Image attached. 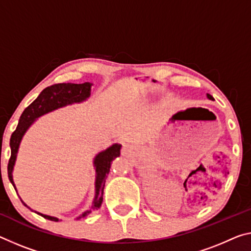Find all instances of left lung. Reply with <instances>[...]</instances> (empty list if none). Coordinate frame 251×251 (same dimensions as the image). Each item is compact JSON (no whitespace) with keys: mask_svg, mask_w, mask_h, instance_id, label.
<instances>
[{"mask_svg":"<svg viewBox=\"0 0 251 251\" xmlns=\"http://www.w3.org/2000/svg\"><path fill=\"white\" fill-rule=\"evenodd\" d=\"M206 97H208L209 99H211V100H213V97L210 94H206Z\"/></svg>","mask_w":251,"mask_h":251,"instance_id":"8db88e82","label":"left lung"}]
</instances>
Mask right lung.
<instances>
[{"label": "right lung", "instance_id": "right-lung-1", "mask_svg": "<svg viewBox=\"0 0 251 251\" xmlns=\"http://www.w3.org/2000/svg\"><path fill=\"white\" fill-rule=\"evenodd\" d=\"M91 85H93V83L90 82H68L57 83V85L47 87L46 89H43L41 91V94L39 95L38 98L35 99L32 104L27 106L25 111H23L21 117L19 119L17 129L12 133L10 138L11 157L9 160V164H7V176H9V180L12 184H13L15 191H17V188H15L12 172H13L15 160H17L20 143H21L22 137L25 136V134L26 130L29 129V127L33 124L35 119L41 117L42 115H46L48 113H50V111L61 108V107H65L67 105L78 104V102L87 100V99L90 97ZM121 144H113L109 146L108 149L102 151V152H99L96 156H95L94 166L95 170H96V182H95V188H96L95 190H96V193H95V198L90 209L80 214L79 217H77V219L88 217L91 212L100 208V205L102 203V194H104L105 182L107 176H108L111 162L121 155ZM22 203L25 204L26 208H29L23 201ZM34 212L40 214V216L43 218L48 219V220L59 221V219L55 217L47 216V214H42L37 211Z\"/></svg>", "mask_w": 251, "mask_h": 251}]
</instances>
